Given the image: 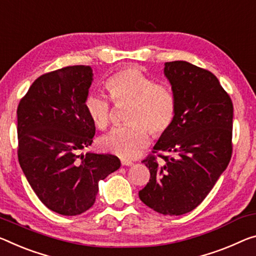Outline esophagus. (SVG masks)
<instances>
[{
	"mask_svg": "<svg viewBox=\"0 0 256 256\" xmlns=\"http://www.w3.org/2000/svg\"><path fill=\"white\" fill-rule=\"evenodd\" d=\"M132 162L130 160H122V166H131Z\"/></svg>",
	"mask_w": 256,
	"mask_h": 256,
	"instance_id": "1",
	"label": "esophagus"
}]
</instances>
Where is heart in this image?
I'll return each instance as SVG.
<instances>
[{
    "mask_svg": "<svg viewBox=\"0 0 256 256\" xmlns=\"http://www.w3.org/2000/svg\"><path fill=\"white\" fill-rule=\"evenodd\" d=\"M107 90L117 104H130L126 126L114 128L100 140L104 149L124 160L136 158L150 142V132L165 133L176 112V99L168 85L156 84L138 67H128L112 75ZM85 109L96 126L107 128L112 120V107L107 98L90 93L85 98Z\"/></svg>",
    "mask_w": 256,
    "mask_h": 256,
    "instance_id": "1",
    "label": "heart"
}]
</instances>
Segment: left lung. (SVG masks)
Segmentation results:
<instances>
[{"instance_id": "8db88e82", "label": "left lung", "mask_w": 256, "mask_h": 256, "mask_svg": "<svg viewBox=\"0 0 256 256\" xmlns=\"http://www.w3.org/2000/svg\"><path fill=\"white\" fill-rule=\"evenodd\" d=\"M164 75L176 99L170 128L142 163L150 179L139 192L148 208L164 216L192 212L205 200L232 154V101L212 72L186 62H165Z\"/></svg>"}]
</instances>
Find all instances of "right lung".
I'll use <instances>...</instances> for the list:
<instances>
[{
  "label": "right lung",
  "instance_id": "1",
  "mask_svg": "<svg viewBox=\"0 0 256 256\" xmlns=\"http://www.w3.org/2000/svg\"><path fill=\"white\" fill-rule=\"evenodd\" d=\"M92 80L88 66L48 72L34 80L17 109L19 164L40 200L62 216L90 208L99 181L120 166L110 154L80 152L96 134L84 106Z\"/></svg>",
  "mask_w": 256,
  "mask_h": 256
}]
</instances>
